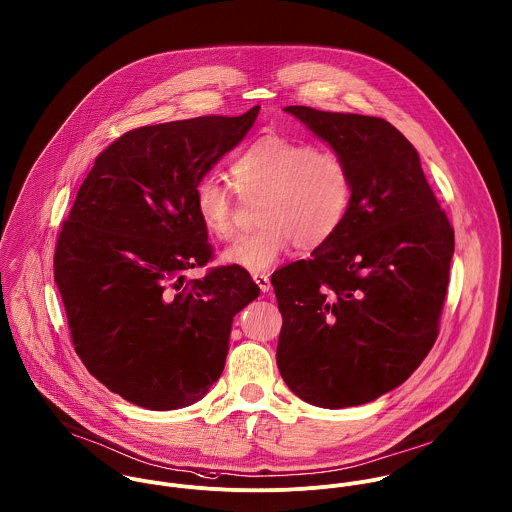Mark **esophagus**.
Returning <instances> with one entry per match:
<instances>
[{"label": "esophagus", "mask_w": 512, "mask_h": 512, "mask_svg": "<svg viewBox=\"0 0 512 512\" xmlns=\"http://www.w3.org/2000/svg\"><path fill=\"white\" fill-rule=\"evenodd\" d=\"M253 281L257 283V287H259L263 293H269V291H271V279H269V275H265V273H255V275H253Z\"/></svg>", "instance_id": "1"}]
</instances>
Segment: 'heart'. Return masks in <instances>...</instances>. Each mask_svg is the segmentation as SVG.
I'll return each mask as SVG.
<instances>
[{
	"mask_svg": "<svg viewBox=\"0 0 512 512\" xmlns=\"http://www.w3.org/2000/svg\"><path fill=\"white\" fill-rule=\"evenodd\" d=\"M231 176L243 200H259V231L241 237L223 251V261L261 273L297 243L312 249L342 225L352 180L344 160L305 142L269 134L249 144L231 162ZM196 211L205 229L221 239L237 233V200L215 174H205L194 188Z\"/></svg>",
	"mask_w": 512,
	"mask_h": 512,
	"instance_id": "obj_1",
	"label": "heart"
}]
</instances>
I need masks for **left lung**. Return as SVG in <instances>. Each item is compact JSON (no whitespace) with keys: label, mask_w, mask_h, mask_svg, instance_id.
I'll use <instances>...</instances> for the list:
<instances>
[{"label":"left lung","mask_w":512,"mask_h":512,"mask_svg":"<svg viewBox=\"0 0 512 512\" xmlns=\"http://www.w3.org/2000/svg\"><path fill=\"white\" fill-rule=\"evenodd\" d=\"M344 160L348 213L310 259L273 273L277 366L318 408L368 404L404 384L439 334L455 249L408 138L384 118L287 106Z\"/></svg>","instance_id":"8db88e82"}]
</instances>
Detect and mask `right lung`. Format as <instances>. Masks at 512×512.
<instances>
[{
	"label": "right lung",
	"mask_w": 512,
	"mask_h": 512,
	"mask_svg": "<svg viewBox=\"0 0 512 512\" xmlns=\"http://www.w3.org/2000/svg\"><path fill=\"white\" fill-rule=\"evenodd\" d=\"M259 108L122 134L63 221L53 267L75 352L130 404L166 411L202 400L223 372L233 316L261 293L235 265L186 279L213 257L194 188Z\"/></svg>",
	"instance_id": "1"
}]
</instances>
